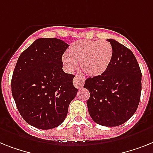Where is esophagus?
Returning a JSON list of instances; mask_svg holds the SVG:
<instances>
[{"label": "esophagus", "mask_w": 153, "mask_h": 153, "mask_svg": "<svg viewBox=\"0 0 153 153\" xmlns=\"http://www.w3.org/2000/svg\"><path fill=\"white\" fill-rule=\"evenodd\" d=\"M85 79L79 75H76L74 79V85L76 88H81L84 84Z\"/></svg>", "instance_id": "1"}]
</instances>
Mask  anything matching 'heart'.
I'll return each mask as SVG.
<instances>
[{
    "instance_id": "obj_1",
    "label": "heart",
    "mask_w": 153,
    "mask_h": 153,
    "mask_svg": "<svg viewBox=\"0 0 153 153\" xmlns=\"http://www.w3.org/2000/svg\"><path fill=\"white\" fill-rule=\"evenodd\" d=\"M113 58V48L108 41L82 40L70 47L67 54L62 56V62L69 71L75 70L79 62L87 75L95 77L106 72Z\"/></svg>"
}]
</instances>
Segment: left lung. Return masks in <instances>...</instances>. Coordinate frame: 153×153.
Masks as SVG:
<instances>
[{
    "mask_svg": "<svg viewBox=\"0 0 153 153\" xmlns=\"http://www.w3.org/2000/svg\"><path fill=\"white\" fill-rule=\"evenodd\" d=\"M113 48V61L106 72L85 80L90 92L88 112L105 127L123 124L137 110L142 91V72L135 56L124 45L108 39Z\"/></svg>",
    "mask_w": 153,
    "mask_h": 153,
    "instance_id": "1",
    "label": "left lung"
}]
</instances>
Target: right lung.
Returning a JSON list of instances; mask_svg holds the SVG:
<instances>
[{
  "label": "right lung",
  "instance_id": "obj_1",
  "mask_svg": "<svg viewBox=\"0 0 153 153\" xmlns=\"http://www.w3.org/2000/svg\"><path fill=\"white\" fill-rule=\"evenodd\" d=\"M69 45L39 38L20 55L11 78V93L20 115L33 127L52 129L67 116L76 95L75 76L63 71L62 57Z\"/></svg>",
  "mask_w": 153,
  "mask_h": 153
}]
</instances>
